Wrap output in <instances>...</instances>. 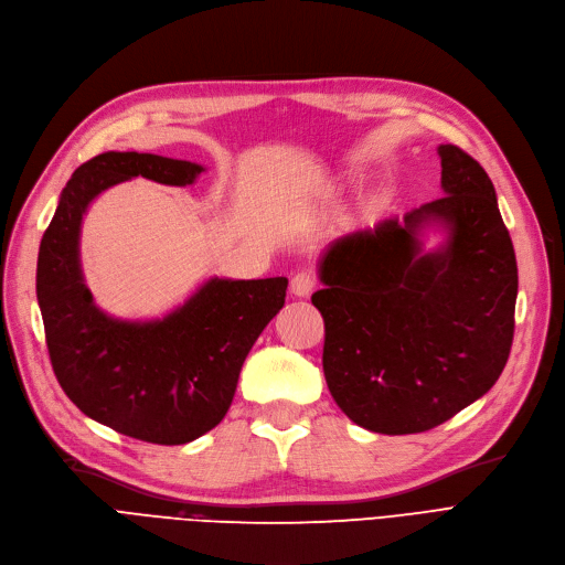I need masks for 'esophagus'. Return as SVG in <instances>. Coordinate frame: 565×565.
<instances>
[{
	"instance_id": "1",
	"label": "esophagus",
	"mask_w": 565,
	"mask_h": 565,
	"mask_svg": "<svg viewBox=\"0 0 565 565\" xmlns=\"http://www.w3.org/2000/svg\"><path fill=\"white\" fill-rule=\"evenodd\" d=\"M289 289H291V295H295V297H308L310 291L315 289V276H312V270H299V274H297L295 278H291Z\"/></svg>"
}]
</instances>
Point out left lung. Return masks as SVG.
<instances>
[{"instance_id":"8db88e82","label":"left lung","mask_w":565,"mask_h":565,"mask_svg":"<svg viewBox=\"0 0 565 565\" xmlns=\"http://www.w3.org/2000/svg\"><path fill=\"white\" fill-rule=\"evenodd\" d=\"M445 196L335 238L320 259L322 366L333 401L375 434H422L484 396L514 333L516 259L487 171L438 146ZM426 228L446 243L424 252Z\"/></svg>"}]
</instances>
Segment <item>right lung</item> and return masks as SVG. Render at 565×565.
Segmentation results:
<instances>
[{"label": "right lung", "mask_w": 565, "mask_h": 565, "mask_svg": "<svg viewBox=\"0 0 565 565\" xmlns=\"http://www.w3.org/2000/svg\"><path fill=\"white\" fill-rule=\"evenodd\" d=\"M201 171L162 154L102 152L70 178L39 247L36 299L60 387L87 417L154 445L192 443L227 415L247 352L285 306L287 278H211L162 320L110 318L83 278L81 224L125 180L185 188Z\"/></svg>", "instance_id": "1"}]
</instances>
